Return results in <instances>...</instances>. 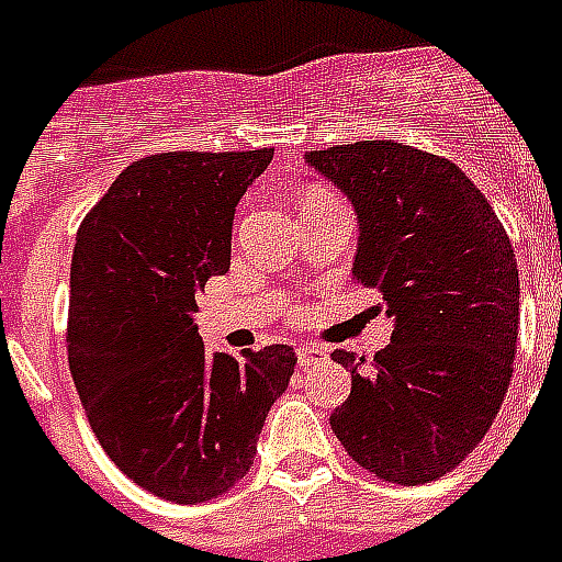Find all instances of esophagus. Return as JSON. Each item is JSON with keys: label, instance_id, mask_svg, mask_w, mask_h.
I'll list each match as a JSON object with an SVG mask.
<instances>
[{"label": "esophagus", "instance_id": "obj_1", "mask_svg": "<svg viewBox=\"0 0 562 562\" xmlns=\"http://www.w3.org/2000/svg\"><path fill=\"white\" fill-rule=\"evenodd\" d=\"M326 359L324 347H317V344H300L297 347V361L300 368H312V364H321Z\"/></svg>", "mask_w": 562, "mask_h": 562}]
</instances>
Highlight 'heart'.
<instances>
[{
    "label": "heart",
    "mask_w": 562,
    "mask_h": 562,
    "mask_svg": "<svg viewBox=\"0 0 562 562\" xmlns=\"http://www.w3.org/2000/svg\"><path fill=\"white\" fill-rule=\"evenodd\" d=\"M317 194H324V192H315V194H312V198H317Z\"/></svg>",
    "instance_id": "obj_1"
}]
</instances>
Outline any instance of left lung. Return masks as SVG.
<instances>
[{
  "instance_id": "1",
  "label": "left lung",
  "mask_w": 562,
  "mask_h": 562,
  "mask_svg": "<svg viewBox=\"0 0 562 562\" xmlns=\"http://www.w3.org/2000/svg\"><path fill=\"white\" fill-rule=\"evenodd\" d=\"M352 201V280L393 317L373 359L335 350L352 391L333 431L352 461L391 484L452 472L493 426L514 375L519 268L502 221L452 160L391 139L308 151Z\"/></svg>"
}]
</instances>
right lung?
I'll return each instance as SVG.
<instances>
[{
	"label": "right lung",
	"mask_w": 562,
	"mask_h": 562,
	"mask_svg": "<svg viewBox=\"0 0 562 562\" xmlns=\"http://www.w3.org/2000/svg\"><path fill=\"white\" fill-rule=\"evenodd\" d=\"M271 157L256 148L136 160L75 238L66 350L87 419L127 479L178 505L245 479L297 364L285 344L241 361L206 352L194 324L206 280L229 271L236 203Z\"/></svg>",
	"instance_id": "right-lung-1"
}]
</instances>
